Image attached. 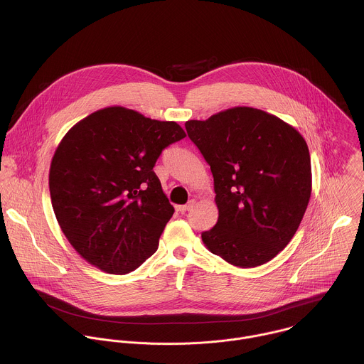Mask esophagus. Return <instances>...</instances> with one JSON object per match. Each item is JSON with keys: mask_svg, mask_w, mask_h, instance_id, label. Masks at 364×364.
I'll return each instance as SVG.
<instances>
[{"mask_svg": "<svg viewBox=\"0 0 364 364\" xmlns=\"http://www.w3.org/2000/svg\"><path fill=\"white\" fill-rule=\"evenodd\" d=\"M193 205H195V200H191L188 205H183V206H176V210H178L179 213H186V211H189L191 208H193Z\"/></svg>", "mask_w": 364, "mask_h": 364, "instance_id": "obj_1", "label": "esophagus"}]
</instances>
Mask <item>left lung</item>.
<instances>
[{"instance_id": "8db88e82", "label": "left lung", "mask_w": 364, "mask_h": 364, "mask_svg": "<svg viewBox=\"0 0 364 364\" xmlns=\"http://www.w3.org/2000/svg\"><path fill=\"white\" fill-rule=\"evenodd\" d=\"M214 179L215 225L208 251L238 267L273 259L294 237L311 196L304 137L264 110L235 106L185 123Z\"/></svg>"}]
</instances>
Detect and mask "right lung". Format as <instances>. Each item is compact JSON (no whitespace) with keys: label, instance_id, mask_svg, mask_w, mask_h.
I'll use <instances>...</instances> for the list:
<instances>
[{"label":"right lung","instance_id":"add662e5","mask_svg":"<svg viewBox=\"0 0 364 364\" xmlns=\"http://www.w3.org/2000/svg\"><path fill=\"white\" fill-rule=\"evenodd\" d=\"M186 137L176 122L107 106L75 123L52 158L49 188L58 225L81 258L106 273L137 269L173 214L153 168Z\"/></svg>","mask_w":364,"mask_h":364}]
</instances>
